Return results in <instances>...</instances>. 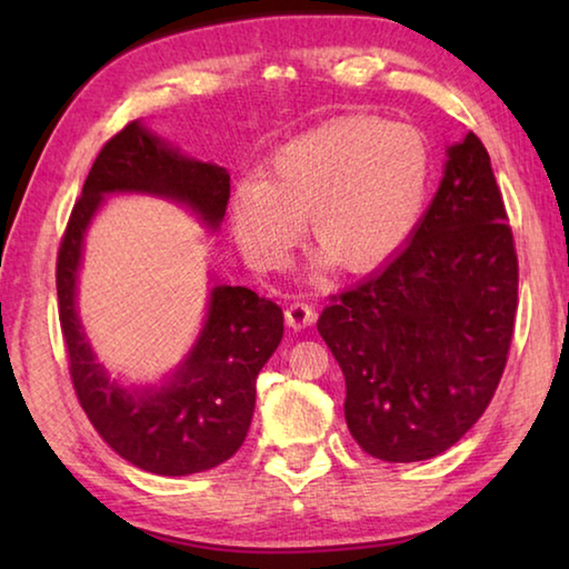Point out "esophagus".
I'll return each mask as SVG.
<instances>
[{"label": "esophagus", "mask_w": 569, "mask_h": 569, "mask_svg": "<svg viewBox=\"0 0 569 569\" xmlns=\"http://www.w3.org/2000/svg\"><path fill=\"white\" fill-rule=\"evenodd\" d=\"M286 321L291 329L301 331V329H306V326H311L316 321V311L308 303L296 301L286 308Z\"/></svg>", "instance_id": "obj_1"}]
</instances>
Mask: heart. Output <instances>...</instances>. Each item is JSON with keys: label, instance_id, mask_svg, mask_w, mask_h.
Wrapping results in <instances>:
<instances>
[{"label": "heart", "instance_id": "heart-1", "mask_svg": "<svg viewBox=\"0 0 569 569\" xmlns=\"http://www.w3.org/2000/svg\"><path fill=\"white\" fill-rule=\"evenodd\" d=\"M429 172V146L417 128L349 114L278 148L263 178L236 188L230 220L258 268L286 263L308 216L321 261L366 273L389 261L417 228Z\"/></svg>", "mask_w": 569, "mask_h": 569}]
</instances>
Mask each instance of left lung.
<instances>
[{"instance_id": "1", "label": "left lung", "mask_w": 569, "mask_h": 569, "mask_svg": "<svg viewBox=\"0 0 569 569\" xmlns=\"http://www.w3.org/2000/svg\"><path fill=\"white\" fill-rule=\"evenodd\" d=\"M447 156L411 243L319 319L351 437L397 465L437 457L475 427L515 333L519 263L489 152L469 132Z\"/></svg>"}]
</instances>
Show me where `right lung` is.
Instances as JSON below:
<instances>
[{
    "instance_id": "add662e5",
    "label": "right lung",
    "mask_w": 569,
    "mask_h": 569,
    "mask_svg": "<svg viewBox=\"0 0 569 569\" xmlns=\"http://www.w3.org/2000/svg\"><path fill=\"white\" fill-rule=\"evenodd\" d=\"M156 192L218 228L230 198L226 168L180 156L140 122L104 142L57 250V301L77 401L100 437L130 465L182 477L223 465L246 441L256 379L283 339V311L246 286H216L196 349L168 387L128 391L110 381L74 311L82 238L108 192Z\"/></svg>"
}]
</instances>
